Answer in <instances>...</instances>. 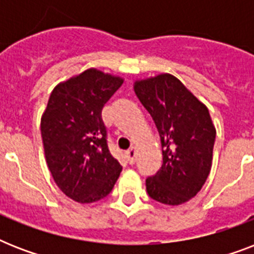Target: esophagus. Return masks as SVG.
<instances>
[{"mask_svg":"<svg viewBox=\"0 0 254 254\" xmlns=\"http://www.w3.org/2000/svg\"><path fill=\"white\" fill-rule=\"evenodd\" d=\"M125 157H127V159L129 161L130 165L135 163V158H137V149H135V147H130V149L125 153Z\"/></svg>","mask_w":254,"mask_h":254,"instance_id":"obj_1","label":"esophagus"}]
</instances>
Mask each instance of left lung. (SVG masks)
<instances>
[{"label": "left lung", "instance_id": "left-lung-1", "mask_svg": "<svg viewBox=\"0 0 254 254\" xmlns=\"http://www.w3.org/2000/svg\"><path fill=\"white\" fill-rule=\"evenodd\" d=\"M134 92L162 143V167L146 179L147 193L163 204H183L200 191L212 166L216 129L208 108L170 73L137 80Z\"/></svg>", "mask_w": 254, "mask_h": 254}]
</instances>
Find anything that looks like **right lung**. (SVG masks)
Segmentation results:
<instances>
[{"instance_id": "right-lung-1", "label": "right lung", "mask_w": 254, "mask_h": 254, "mask_svg": "<svg viewBox=\"0 0 254 254\" xmlns=\"http://www.w3.org/2000/svg\"><path fill=\"white\" fill-rule=\"evenodd\" d=\"M124 79L96 68L59 83L41 120L46 162L72 200L93 203L111 192L121 165L111 154L101 111Z\"/></svg>"}]
</instances>
